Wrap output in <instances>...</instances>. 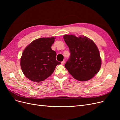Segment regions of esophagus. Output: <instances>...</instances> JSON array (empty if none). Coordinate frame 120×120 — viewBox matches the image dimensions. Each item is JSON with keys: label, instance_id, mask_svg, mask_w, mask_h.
I'll list each match as a JSON object with an SVG mask.
<instances>
[{"label": "esophagus", "instance_id": "1", "mask_svg": "<svg viewBox=\"0 0 120 120\" xmlns=\"http://www.w3.org/2000/svg\"><path fill=\"white\" fill-rule=\"evenodd\" d=\"M61 64H62V65H64V60H63V61H62L61 62Z\"/></svg>", "mask_w": 120, "mask_h": 120}]
</instances>
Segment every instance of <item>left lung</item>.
Masks as SVG:
<instances>
[{
	"instance_id": "obj_1",
	"label": "left lung",
	"mask_w": 120,
	"mask_h": 120,
	"mask_svg": "<svg viewBox=\"0 0 120 120\" xmlns=\"http://www.w3.org/2000/svg\"><path fill=\"white\" fill-rule=\"evenodd\" d=\"M71 53L64 67L75 79L86 81L99 71L101 60L99 50L92 40L86 37L64 35Z\"/></svg>"
}]
</instances>
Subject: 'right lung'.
Here are the masks:
<instances>
[{
    "instance_id": "add662e5",
    "label": "right lung",
    "mask_w": 120,
    "mask_h": 120,
    "mask_svg": "<svg viewBox=\"0 0 120 120\" xmlns=\"http://www.w3.org/2000/svg\"><path fill=\"white\" fill-rule=\"evenodd\" d=\"M55 38H42L28 45L20 59L23 74L30 80L39 82L49 77L60 63L56 60V52L52 49Z\"/></svg>"
}]
</instances>
